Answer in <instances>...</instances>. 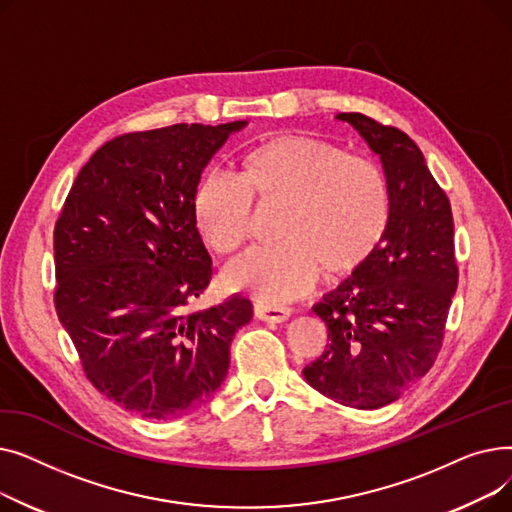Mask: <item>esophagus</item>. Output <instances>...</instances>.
I'll use <instances>...</instances> for the list:
<instances>
[{
    "mask_svg": "<svg viewBox=\"0 0 512 512\" xmlns=\"http://www.w3.org/2000/svg\"><path fill=\"white\" fill-rule=\"evenodd\" d=\"M290 309L288 307H278V305H270V303H255V317L261 321H267V324H282L290 317Z\"/></svg>",
    "mask_w": 512,
    "mask_h": 512,
    "instance_id": "34e87169",
    "label": "esophagus"
}]
</instances>
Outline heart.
Segmentation results:
<instances>
[{"label": "heart", "mask_w": 512, "mask_h": 512, "mask_svg": "<svg viewBox=\"0 0 512 512\" xmlns=\"http://www.w3.org/2000/svg\"><path fill=\"white\" fill-rule=\"evenodd\" d=\"M242 174L213 166L195 193V222L207 245L232 253L249 238L253 195L282 199L278 245L253 247L226 267V284L259 303L305 297L321 267L328 278L355 270L378 251L390 226L392 191L384 170L313 134H280L253 147Z\"/></svg>", "instance_id": "b5f03b06"}]
</instances>
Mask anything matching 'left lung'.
<instances>
[{
    "label": "left lung",
    "instance_id": "8db88e82",
    "mask_svg": "<svg viewBox=\"0 0 512 512\" xmlns=\"http://www.w3.org/2000/svg\"><path fill=\"white\" fill-rule=\"evenodd\" d=\"M378 153L392 191L390 226L359 270L313 307L326 351L303 369L311 388L353 409H380L432 369L459 284L446 193L409 134L338 114Z\"/></svg>",
    "mask_w": 512,
    "mask_h": 512
}]
</instances>
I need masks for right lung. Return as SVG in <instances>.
Masks as SVG:
<instances>
[{
	"mask_svg": "<svg viewBox=\"0 0 512 512\" xmlns=\"http://www.w3.org/2000/svg\"><path fill=\"white\" fill-rule=\"evenodd\" d=\"M247 120L174 124L107 141L53 230L56 311L89 382L145 419H174L222 386L249 299L188 313L211 280L195 222L201 172Z\"/></svg>",
	"mask_w": 512,
	"mask_h": 512,
	"instance_id": "1",
	"label": "right lung"
}]
</instances>
